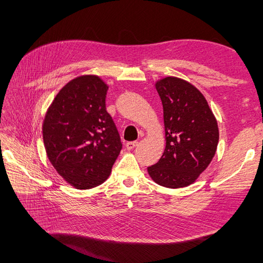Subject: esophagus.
I'll list each match as a JSON object with an SVG mask.
<instances>
[{"mask_svg":"<svg viewBox=\"0 0 263 263\" xmlns=\"http://www.w3.org/2000/svg\"><path fill=\"white\" fill-rule=\"evenodd\" d=\"M138 146V141H130V142H126L125 143V147L126 149L131 150V149H135Z\"/></svg>","mask_w":263,"mask_h":263,"instance_id":"obj_1","label":"esophagus"}]
</instances>
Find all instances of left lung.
Masks as SVG:
<instances>
[{
    "label": "left lung",
    "instance_id": "obj_1",
    "mask_svg": "<svg viewBox=\"0 0 263 263\" xmlns=\"http://www.w3.org/2000/svg\"><path fill=\"white\" fill-rule=\"evenodd\" d=\"M163 103L166 147L148 174L158 185L180 189L191 185L206 170L217 152L219 128L208 102L199 89L177 77L155 82Z\"/></svg>",
    "mask_w": 263,
    "mask_h": 263
}]
</instances>
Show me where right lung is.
I'll return each mask as SVG.
<instances>
[{
    "instance_id": "1",
    "label": "right lung",
    "mask_w": 263,
    "mask_h": 263,
    "mask_svg": "<svg viewBox=\"0 0 263 263\" xmlns=\"http://www.w3.org/2000/svg\"><path fill=\"white\" fill-rule=\"evenodd\" d=\"M107 90L99 76L77 77L55 96L43 122L49 163L78 190L104 183L121 153L119 132L106 110Z\"/></svg>"
}]
</instances>
